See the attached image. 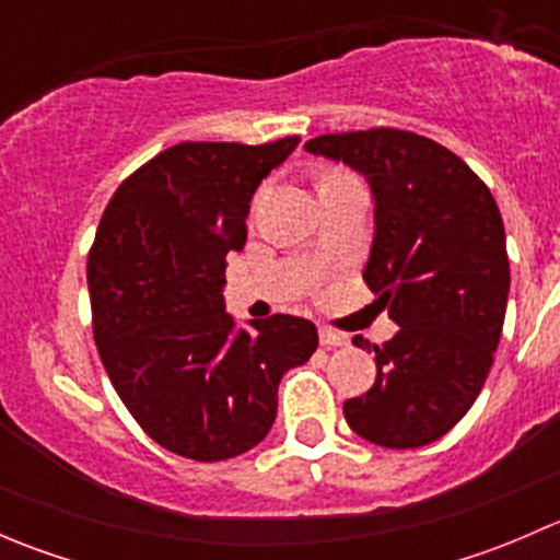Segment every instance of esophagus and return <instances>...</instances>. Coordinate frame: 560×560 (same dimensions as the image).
Wrapping results in <instances>:
<instances>
[{
  "instance_id": "esophagus-1",
  "label": "esophagus",
  "mask_w": 560,
  "mask_h": 560,
  "mask_svg": "<svg viewBox=\"0 0 560 560\" xmlns=\"http://www.w3.org/2000/svg\"><path fill=\"white\" fill-rule=\"evenodd\" d=\"M319 341H322V347H343L349 338L343 336V332L330 330V327H319Z\"/></svg>"
}]
</instances>
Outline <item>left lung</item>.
Listing matches in <instances>:
<instances>
[{"mask_svg": "<svg viewBox=\"0 0 560 560\" xmlns=\"http://www.w3.org/2000/svg\"><path fill=\"white\" fill-rule=\"evenodd\" d=\"M306 149L369 178L376 233L363 279L398 325L374 347V387L349 398L343 417L380 447L436 442L477 400L504 327L510 257L499 206L460 156L406 129L319 135Z\"/></svg>", "mask_w": 560, "mask_h": 560, "instance_id": "left-lung-1", "label": "left lung"}]
</instances>
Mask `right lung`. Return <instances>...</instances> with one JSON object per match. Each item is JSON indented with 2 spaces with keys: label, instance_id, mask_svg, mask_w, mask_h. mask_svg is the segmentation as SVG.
I'll list each match as a JSON object with an SVG mask.
<instances>
[{
  "label": "right lung",
  "instance_id": "add662e5",
  "mask_svg": "<svg viewBox=\"0 0 560 560\" xmlns=\"http://www.w3.org/2000/svg\"><path fill=\"white\" fill-rule=\"evenodd\" d=\"M301 143L171 145L121 180L89 248L92 327L110 385L160 447L228 460L276 420L281 376L316 352L308 319L235 327L228 252L246 244L254 189Z\"/></svg>",
  "mask_w": 560,
  "mask_h": 560
}]
</instances>
